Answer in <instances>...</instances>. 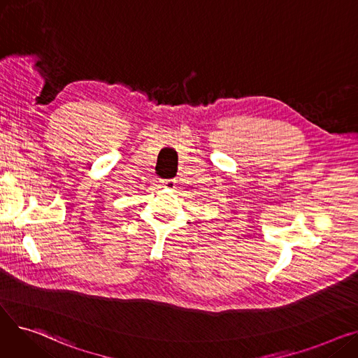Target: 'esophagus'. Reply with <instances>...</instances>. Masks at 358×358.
I'll list each match as a JSON object with an SVG mask.
<instances>
[{"label":"esophagus","instance_id":"34e87169","mask_svg":"<svg viewBox=\"0 0 358 358\" xmlns=\"http://www.w3.org/2000/svg\"><path fill=\"white\" fill-rule=\"evenodd\" d=\"M161 184H162V187H165V189L173 190V189H176L177 181H176V180H162Z\"/></svg>","mask_w":358,"mask_h":358}]
</instances>
